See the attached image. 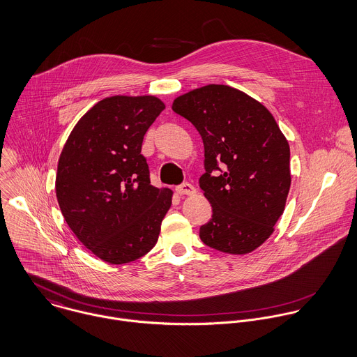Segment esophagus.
<instances>
[{
  "label": "esophagus",
  "instance_id": "obj_1",
  "mask_svg": "<svg viewBox=\"0 0 357 357\" xmlns=\"http://www.w3.org/2000/svg\"><path fill=\"white\" fill-rule=\"evenodd\" d=\"M175 190H176V193H178V195H181V196H183V195L190 196V195H195V193H196L195 186H192V185H190V183H188V182H183V183L178 185V186L175 188Z\"/></svg>",
  "mask_w": 357,
  "mask_h": 357
}]
</instances>
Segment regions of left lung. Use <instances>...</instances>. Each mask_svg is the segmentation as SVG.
Instances as JSON below:
<instances>
[{
    "label": "left lung",
    "instance_id": "left-lung-1",
    "mask_svg": "<svg viewBox=\"0 0 357 357\" xmlns=\"http://www.w3.org/2000/svg\"><path fill=\"white\" fill-rule=\"evenodd\" d=\"M204 143L200 189L213 218L202 241L222 252L247 254L272 233L288 196L289 146L269 110L227 85H206L174 100Z\"/></svg>",
    "mask_w": 357,
    "mask_h": 357
}]
</instances>
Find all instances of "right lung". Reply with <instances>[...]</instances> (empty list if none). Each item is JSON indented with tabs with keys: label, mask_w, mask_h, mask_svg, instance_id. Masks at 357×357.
Listing matches in <instances>:
<instances>
[{
	"label": "right lung",
	"mask_w": 357,
	"mask_h": 357,
	"mask_svg": "<svg viewBox=\"0 0 357 357\" xmlns=\"http://www.w3.org/2000/svg\"><path fill=\"white\" fill-rule=\"evenodd\" d=\"M164 103L154 96H112L74 127L56 175L61 211L98 258L121 265L157 243L172 192L150 183L143 137Z\"/></svg>",
	"instance_id": "1"
}]
</instances>
